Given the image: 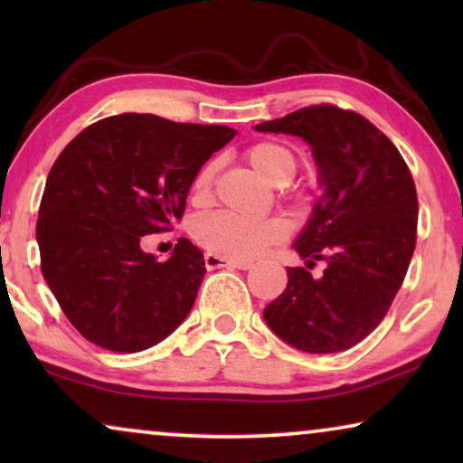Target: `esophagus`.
<instances>
[{"mask_svg": "<svg viewBox=\"0 0 463 463\" xmlns=\"http://www.w3.org/2000/svg\"><path fill=\"white\" fill-rule=\"evenodd\" d=\"M206 268L208 269H219V268H233V269H250L249 261H233V259L214 255V252H206L204 255Z\"/></svg>", "mask_w": 463, "mask_h": 463, "instance_id": "esophagus-1", "label": "esophagus"}]
</instances>
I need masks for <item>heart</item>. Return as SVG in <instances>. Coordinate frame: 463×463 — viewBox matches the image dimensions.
Here are the masks:
<instances>
[{"instance_id":"heart-1","label":"heart","mask_w":463,"mask_h":463,"mask_svg":"<svg viewBox=\"0 0 463 463\" xmlns=\"http://www.w3.org/2000/svg\"><path fill=\"white\" fill-rule=\"evenodd\" d=\"M246 160L263 179L276 185H284L293 179L297 157L288 147L274 141H261L246 149ZM217 162L208 160L192 181V195L202 202L211 194ZM192 236L200 246L214 255L246 261L261 255L269 246L282 242L288 236L287 221L280 217L244 219L233 213H208L194 221Z\"/></svg>"}]
</instances>
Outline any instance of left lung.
Listing matches in <instances>:
<instances>
[{
    "instance_id": "8db88e82",
    "label": "left lung",
    "mask_w": 463,
    "mask_h": 463,
    "mask_svg": "<svg viewBox=\"0 0 463 463\" xmlns=\"http://www.w3.org/2000/svg\"><path fill=\"white\" fill-rule=\"evenodd\" d=\"M297 135L314 149L325 194L295 242L322 278L288 268L284 293L263 309L278 337L297 350H350L385 318L417 242V192L396 145L352 109L320 103L255 126Z\"/></svg>"
}]
</instances>
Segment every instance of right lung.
I'll use <instances>...</instances> for the list:
<instances>
[{"label": "right lung", "mask_w": 463, "mask_h": 463, "mask_svg": "<svg viewBox=\"0 0 463 463\" xmlns=\"http://www.w3.org/2000/svg\"><path fill=\"white\" fill-rule=\"evenodd\" d=\"M236 130L122 113L80 132L50 170L37 244L43 280L81 337L141 352L168 337L194 307L204 257L179 240L168 261L141 250L173 230L192 181Z\"/></svg>", "instance_id": "1"}]
</instances>
